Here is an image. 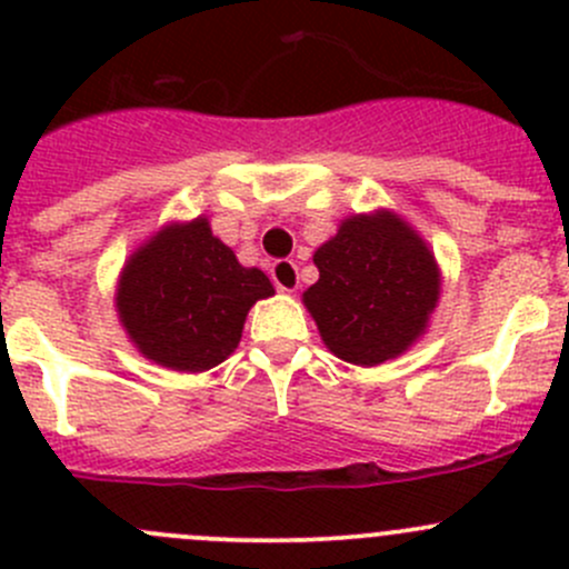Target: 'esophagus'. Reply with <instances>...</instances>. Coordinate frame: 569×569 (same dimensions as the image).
I'll list each match as a JSON object with an SVG mask.
<instances>
[{
    "instance_id": "esophagus-1",
    "label": "esophagus",
    "mask_w": 569,
    "mask_h": 569,
    "mask_svg": "<svg viewBox=\"0 0 569 569\" xmlns=\"http://www.w3.org/2000/svg\"><path fill=\"white\" fill-rule=\"evenodd\" d=\"M269 278L278 286L280 291H295L300 286V272H297V263L289 261V258H278L272 261V269H269Z\"/></svg>"
}]
</instances>
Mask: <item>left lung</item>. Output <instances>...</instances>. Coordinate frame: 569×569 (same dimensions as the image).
I'll list each match as a JSON object with an SVG mask.
<instances>
[{"instance_id": "obj_1", "label": "left lung", "mask_w": 569, "mask_h": 569, "mask_svg": "<svg viewBox=\"0 0 569 569\" xmlns=\"http://www.w3.org/2000/svg\"><path fill=\"white\" fill-rule=\"evenodd\" d=\"M313 263L319 280L302 300L321 341L347 363L377 366L405 352L438 302L432 252L391 211L343 220Z\"/></svg>"}]
</instances>
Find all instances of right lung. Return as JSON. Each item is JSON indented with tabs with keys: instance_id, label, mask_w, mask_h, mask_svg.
Listing matches in <instances>:
<instances>
[{
	"instance_id": "1",
	"label": "right lung",
	"mask_w": 569,
	"mask_h": 569,
	"mask_svg": "<svg viewBox=\"0 0 569 569\" xmlns=\"http://www.w3.org/2000/svg\"><path fill=\"white\" fill-rule=\"evenodd\" d=\"M274 295L261 269L237 261L203 217L159 231L129 258L118 313L146 358L176 371L222 363L256 300Z\"/></svg>"
}]
</instances>
